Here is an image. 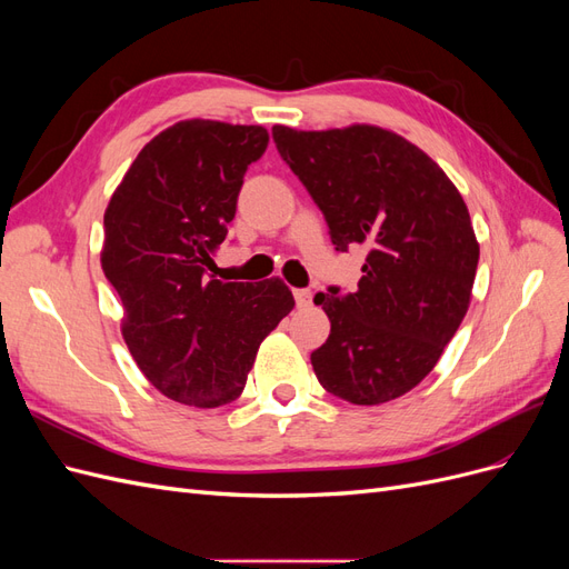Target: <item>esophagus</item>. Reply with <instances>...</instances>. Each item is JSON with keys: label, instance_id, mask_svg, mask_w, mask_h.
<instances>
[{"label": "esophagus", "instance_id": "34e87169", "mask_svg": "<svg viewBox=\"0 0 569 569\" xmlns=\"http://www.w3.org/2000/svg\"><path fill=\"white\" fill-rule=\"evenodd\" d=\"M295 299H297L299 308H308L313 301V295L308 289H295Z\"/></svg>", "mask_w": 569, "mask_h": 569}]
</instances>
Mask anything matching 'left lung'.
I'll return each mask as SVG.
<instances>
[{
  "label": "left lung",
  "instance_id": "8db88e82",
  "mask_svg": "<svg viewBox=\"0 0 569 569\" xmlns=\"http://www.w3.org/2000/svg\"><path fill=\"white\" fill-rule=\"evenodd\" d=\"M337 251L366 247L351 295H318L332 322L311 353L318 382L356 406L399 399L435 370L468 313L479 244L449 176L391 130L272 128Z\"/></svg>",
  "mask_w": 569,
  "mask_h": 569
}]
</instances>
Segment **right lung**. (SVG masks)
Returning <instances> with one entry per match:
<instances>
[{
	"mask_svg": "<svg viewBox=\"0 0 569 569\" xmlns=\"http://www.w3.org/2000/svg\"><path fill=\"white\" fill-rule=\"evenodd\" d=\"M263 126L180 120L128 168L104 213L101 270L123 303L120 332L137 368L168 399L232 403L261 341L295 308L280 278L213 280Z\"/></svg>",
	"mask_w": 569,
	"mask_h": 569,
	"instance_id": "1",
	"label": "right lung"
}]
</instances>
